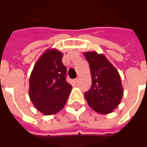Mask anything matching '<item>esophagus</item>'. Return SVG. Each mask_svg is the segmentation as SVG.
<instances>
[{
    "label": "esophagus",
    "instance_id": "esophagus-1",
    "mask_svg": "<svg viewBox=\"0 0 147 147\" xmlns=\"http://www.w3.org/2000/svg\"><path fill=\"white\" fill-rule=\"evenodd\" d=\"M74 82H75V83H76V84H77V83L78 82V78H76V79L74 80Z\"/></svg>",
    "mask_w": 147,
    "mask_h": 147
}]
</instances>
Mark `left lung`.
<instances>
[{"instance_id": "left-lung-1", "label": "left lung", "mask_w": 147, "mask_h": 147, "mask_svg": "<svg viewBox=\"0 0 147 147\" xmlns=\"http://www.w3.org/2000/svg\"><path fill=\"white\" fill-rule=\"evenodd\" d=\"M89 63L92 85L85 97L92 109L98 114H107L121 104L123 88L118 71L104 54L95 51L85 52Z\"/></svg>"}]
</instances>
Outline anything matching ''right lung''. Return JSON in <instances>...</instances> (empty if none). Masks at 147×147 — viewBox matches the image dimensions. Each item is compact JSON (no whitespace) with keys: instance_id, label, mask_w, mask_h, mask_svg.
Returning <instances> with one entry per match:
<instances>
[{"instance_id":"right-lung-1","label":"right lung","mask_w":147,"mask_h":147,"mask_svg":"<svg viewBox=\"0 0 147 147\" xmlns=\"http://www.w3.org/2000/svg\"><path fill=\"white\" fill-rule=\"evenodd\" d=\"M63 53L47 49L33 66L29 82V96L36 109L44 115L57 114L64 107L72 88L65 80Z\"/></svg>"}]
</instances>
